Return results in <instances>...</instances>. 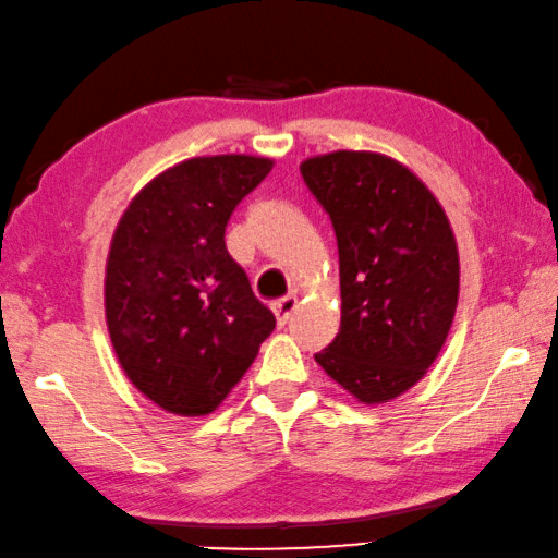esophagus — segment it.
<instances>
[{"instance_id": "esophagus-1", "label": "esophagus", "mask_w": 558, "mask_h": 558, "mask_svg": "<svg viewBox=\"0 0 558 558\" xmlns=\"http://www.w3.org/2000/svg\"><path fill=\"white\" fill-rule=\"evenodd\" d=\"M296 306H299V302H296V296H294V294H289V296H284V299H279V302L271 306V308H274V316H277V324H279V327H284V324L291 319V314L296 312Z\"/></svg>"}]
</instances>
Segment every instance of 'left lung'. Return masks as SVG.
I'll return each mask as SVG.
<instances>
[{
    "instance_id": "1",
    "label": "left lung",
    "mask_w": 558,
    "mask_h": 558,
    "mask_svg": "<svg viewBox=\"0 0 558 558\" xmlns=\"http://www.w3.org/2000/svg\"><path fill=\"white\" fill-rule=\"evenodd\" d=\"M339 246L341 327L316 364L362 404L424 379L459 302V250L447 211L401 161L329 151L302 161Z\"/></svg>"
}]
</instances>
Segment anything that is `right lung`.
<instances>
[{"mask_svg": "<svg viewBox=\"0 0 558 558\" xmlns=\"http://www.w3.org/2000/svg\"><path fill=\"white\" fill-rule=\"evenodd\" d=\"M271 167L250 154L179 161L134 196L111 236V347L126 379L169 414H211L277 327L225 244L231 211Z\"/></svg>", "mask_w": 558, "mask_h": 558, "instance_id": "1", "label": "right lung"}]
</instances>
